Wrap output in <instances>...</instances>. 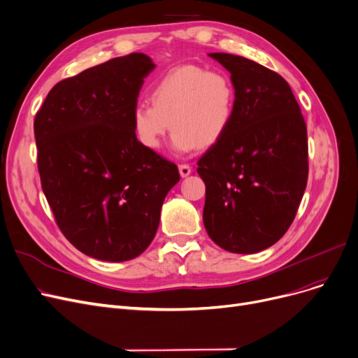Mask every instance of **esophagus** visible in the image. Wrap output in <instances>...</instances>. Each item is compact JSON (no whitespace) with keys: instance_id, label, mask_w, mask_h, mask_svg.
<instances>
[{"instance_id":"obj_1","label":"esophagus","mask_w":358,"mask_h":358,"mask_svg":"<svg viewBox=\"0 0 358 358\" xmlns=\"http://www.w3.org/2000/svg\"><path fill=\"white\" fill-rule=\"evenodd\" d=\"M178 169H180V176L181 177H187V176L192 174V166L189 164L178 165Z\"/></svg>"}]
</instances>
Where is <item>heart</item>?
I'll list each match as a JSON object with an SVG mask.
<instances>
[{
    "label": "heart",
    "instance_id": "1",
    "mask_svg": "<svg viewBox=\"0 0 358 358\" xmlns=\"http://www.w3.org/2000/svg\"><path fill=\"white\" fill-rule=\"evenodd\" d=\"M237 90L224 70L181 66L165 73L150 89V102H137L131 111L136 138L157 150L173 129V148L189 152L216 145L234 120Z\"/></svg>",
    "mask_w": 358,
    "mask_h": 358
}]
</instances>
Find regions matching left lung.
Listing matches in <instances>:
<instances>
[{
	"label": "left lung",
	"instance_id": "left-lung-1",
	"mask_svg": "<svg viewBox=\"0 0 358 358\" xmlns=\"http://www.w3.org/2000/svg\"><path fill=\"white\" fill-rule=\"evenodd\" d=\"M236 85L234 120L197 162L203 224L231 253H257L288 231L308 177L307 129L288 83L244 57L209 54Z\"/></svg>",
	"mask_w": 358,
	"mask_h": 358
}]
</instances>
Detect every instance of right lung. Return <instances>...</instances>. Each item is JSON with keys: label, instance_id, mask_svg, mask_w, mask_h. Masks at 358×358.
I'll return each mask as SVG.
<instances>
[{"label": "right lung", "instance_id": "1", "mask_svg": "<svg viewBox=\"0 0 358 358\" xmlns=\"http://www.w3.org/2000/svg\"><path fill=\"white\" fill-rule=\"evenodd\" d=\"M152 59L133 52L58 82L35 117L43 194L64 237L105 262L142 255L178 168L136 138L131 111Z\"/></svg>", "mask_w": 358, "mask_h": 358}]
</instances>
